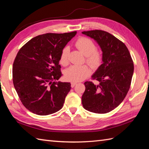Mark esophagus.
<instances>
[{"label": "esophagus", "instance_id": "esophagus-1", "mask_svg": "<svg viewBox=\"0 0 149 149\" xmlns=\"http://www.w3.org/2000/svg\"><path fill=\"white\" fill-rule=\"evenodd\" d=\"M76 84H77L76 82H72V83H71V86H72V88H74Z\"/></svg>", "mask_w": 149, "mask_h": 149}]
</instances>
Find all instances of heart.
Instances as JSON below:
<instances>
[{
    "instance_id": "obj_1",
    "label": "heart",
    "mask_w": 149,
    "mask_h": 149,
    "mask_svg": "<svg viewBox=\"0 0 149 149\" xmlns=\"http://www.w3.org/2000/svg\"><path fill=\"white\" fill-rule=\"evenodd\" d=\"M75 46L85 56L86 61L92 68L99 66L102 60V53L96 49V45L92 40L86 37H81L75 42ZM70 50L68 47L63 49L60 55L59 62L63 66L69 63L68 56ZM90 74V69L88 66H71L65 72V77L67 81L79 82L85 79Z\"/></svg>"
}]
</instances>
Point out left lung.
Instances as JSON below:
<instances>
[{"label": "left lung", "mask_w": 149, "mask_h": 149, "mask_svg": "<svg viewBox=\"0 0 149 149\" xmlns=\"http://www.w3.org/2000/svg\"><path fill=\"white\" fill-rule=\"evenodd\" d=\"M82 33L95 40L102 51V64L91 77L99 84L85 82L82 104L90 112L109 113L127 95L133 75V61L125 44L110 33L102 30Z\"/></svg>", "instance_id": "8db88e82"}]
</instances>
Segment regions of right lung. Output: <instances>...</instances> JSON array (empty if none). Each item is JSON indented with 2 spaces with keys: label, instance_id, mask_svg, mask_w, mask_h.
I'll use <instances>...</instances> for the list:
<instances>
[{
  "label": "right lung",
  "instance_id": "obj_1",
  "mask_svg": "<svg viewBox=\"0 0 149 149\" xmlns=\"http://www.w3.org/2000/svg\"><path fill=\"white\" fill-rule=\"evenodd\" d=\"M76 33L44 34L19 50L13 65V82L22 104L31 112L48 115L62 108L71 84L56 81L62 75L60 55Z\"/></svg>",
  "mask_w": 149,
  "mask_h": 149
}]
</instances>
